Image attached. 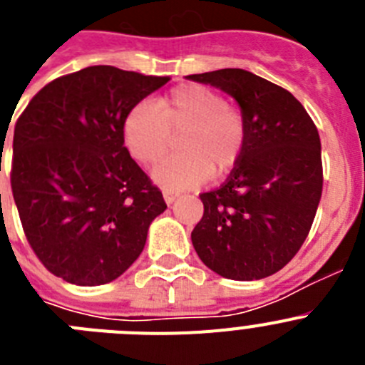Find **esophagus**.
<instances>
[{
	"label": "esophagus",
	"instance_id": "34e87169",
	"mask_svg": "<svg viewBox=\"0 0 365 365\" xmlns=\"http://www.w3.org/2000/svg\"><path fill=\"white\" fill-rule=\"evenodd\" d=\"M163 195H164V201H166V205H172V202L179 197V193L172 192V190H164Z\"/></svg>",
	"mask_w": 365,
	"mask_h": 365
}]
</instances>
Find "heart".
I'll list each match as a JSON object with an SVG mask.
<instances>
[{"label":"heart","mask_w":365,"mask_h":365,"mask_svg":"<svg viewBox=\"0 0 365 365\" xmlns=\"http://www.w3.org/2000/svg\"><path fill=\"white\" fill-rule=\"evenodd\" d=\"M179 135V155L153 172L168 190L193 188L210 175L230 173L245 151L247 122L219 93L195 83L175 87L155 106L140 102L122 120L125 148L144 166L159 163Z\"/></svg>","instance_id":"1"}]
</instances>
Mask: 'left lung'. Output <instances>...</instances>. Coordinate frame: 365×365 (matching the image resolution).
Here are the masks:
<instances>
[{
	"label": "left lung",
	"mask_w": 365,
	"mask_h": 365,
	"mask_svg": "<svg viewBox=\"0 0 365 365\" xmlns=\"http://www.w3.org/2000/svg\"><path fill=\"white\" fill-rule=\"evenodd\" d=\"M186 78L228 93L247 122L237 166L199 195L205 214L193 248L222 278H267L296 256L314 221L324 188L320 135L291 93L257 74L219 69Z\"/></svg>",
	"instance_id": "8db88e82"
}]
</instances>
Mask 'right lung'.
I'll list each match as a JSON object with an SVG mask.
<instances>
[{"label": "right lung", "instance_id": "right-lung-1", "mask_svg": "<svg viewBox=\"0 0 365 365\" xmlns=\"http://www.w3.org/2000/svg\"><path fill=\"white\" fill-rule=\"evenodd\" d=\"M168 80L86 67L47 83L19 115L12 195L29 245L58 278L83 287L117 279L166 210L124 146L122 120Z\"/></svg>", "mask_w": 365, "mask_h": 365}]
</instances>
